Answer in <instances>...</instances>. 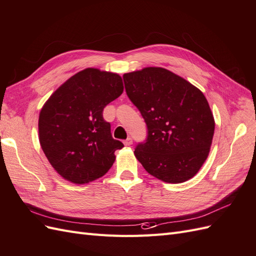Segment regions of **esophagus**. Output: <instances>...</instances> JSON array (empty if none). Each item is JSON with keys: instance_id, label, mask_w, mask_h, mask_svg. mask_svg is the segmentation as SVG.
Listing matches in <instances>:
<instances>
[{"instance_id": "obj_1", "label": "esophagus", "mask_w": 256, "mask_h": 256, "mask_svg": "<svg viewBox=\"0 0 256 256\" xmlns=\"http://www.w3.org/2000/svg\"><path fill=\"white\" fill-rule=\"evenodd\" d=\"M124 144H125L126 146H130L131 144H132V138H128L127 140H125V142H124Z\"/></svg>"}]
</instances>
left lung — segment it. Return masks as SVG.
<instances>
[{
	"label": "left lung",
	"instance_id": "left-lung-1",
	"mask_svg": "<svg viewBox=\"0 0 256 256\" xmlns=\"http://www.w3.org/2000/svg\"><path fill=\"white\" fill-rule=\"evenodd\" d=\"M127 96L147 126L146 142L136 158L164 182L189 180L208 157L214 120L204 94L182 76L161 67L122 76Z\"/></svg>",
	"mask_w": 256,
	"mask_h": 256
}]
</instances>
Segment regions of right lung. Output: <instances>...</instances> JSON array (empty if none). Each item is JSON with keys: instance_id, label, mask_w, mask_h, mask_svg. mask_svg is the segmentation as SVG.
<instances>
[{"instance_id": "obj_1", "label": "right lung", "mask_w": 256, "mask_h": 256, "mask_svg": "<svg viewBox=\"0 0 256 256\" xmlns=\"http://www.w3.org/2000/svg\"><path fill=\"white\" fill-rule=\"evenodd\" d=\"M122 90L120 74L86 68L62 84L42 108L40 143L64 180L88 184L113 166L114 152L124 144L112 138L102 112Z\"/></svg>"}]
</instances>
